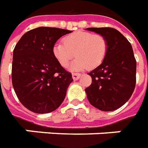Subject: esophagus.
I'll return each mask as SVG.
<instances>
[{"label":"esophagus","instance_id":"esophagus-1","mask_svg":"<svg viewBox=\"0 0 148 148\" xmlns=\"http://www.w3.org/2000/svg\"><path fill=\"white\" fill-rule=\"evenodd\" d=\"M81 77V74H72V77H73V79H74V81H76L77 79H79V77Z\"/></svg>","mask_w":148,"mask_h":148}]
</instances>
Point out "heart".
I'll list each match as a JSON object with an SVG mask.
<instances>
[{
  "label": "heart",
  "instance_id": "heart-1",
  "mask_svg": "<svg viewBox=\"0 0 148 148\" xmlns=\"http://www.w3.org/2000/svg\"><path fill=\"white\" fill-rule=\"evenodd\" d=\"M63 42L64 44L58 42L53 45V54L62 66L66 67L75 53L77 58L70 66L71 71L99 66L105 58L108 49L107 41L103 36L83 31L68 35Z\"/></svg>",
  "mask_w": 148,
  "mask_h": 148
}]
</instances>
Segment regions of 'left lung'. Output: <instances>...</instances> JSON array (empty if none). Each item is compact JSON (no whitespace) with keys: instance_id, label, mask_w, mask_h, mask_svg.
I'll use <instances>...</instances> for the list:
<instances>
[{"instance_id":"obj_1","label":"left lung","mask_w":148,"mask_h":148,"mask_svg":"<svg viewBox=\"0 0 148 148\" xmlns=\"http://www.w3.org/2000/svg\"><path fill=\"white\" fill-rule=\"evenodd\" d=\"M106 38L107 53L103 62L88 74L91 85L85 89L90 103L103 111H112L124 105L135 87L136 61L132 46L113 28H87Z\"/></svg>"}]
</instances>
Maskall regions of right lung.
I'll use <instances>...</instances> for the list:
<instances>
[{"instance_id":"add662e5","label":"right lung","mask_w":148,"mask_h":148,"mask_svg":"<svg viewBox=\"0 0 148 148\" xmlns=\"http://www.w3.org/2000/svg\"><path fill=\"white\" fill-rule=\"evenodd\" d=\"M72 31L38 27L28 31L13 49L12 82L20 102L34 113L52 112L62 103L73 82L53 54L61 37Z\"/></svg>"}]
</instances>
